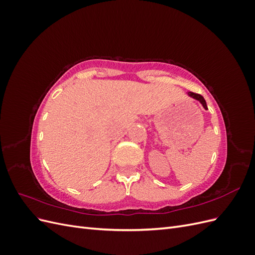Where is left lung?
I'll return each instance as SVG.
<instances>
[{
	"instance_id": "8db88e82",
	"label": "left lung",
	"mask_w": 255,
	"mask_h": 255,
	"mask_svg": "<svg viewBox=\"0 0 255 255\" xmlns=\"http://www.w3.org/2000/svg\"><path fill=\"white\" fill-rule=\"evenodd\" d=\"M188 96L189 97H191V98H194V99H196V100H198V101L201 103L202 105H203V107L205 110H207V105H206V102H205V100H204V98L201 96V95H198V94H195V92H188Z\"/></svg>"
}]
</instances>
